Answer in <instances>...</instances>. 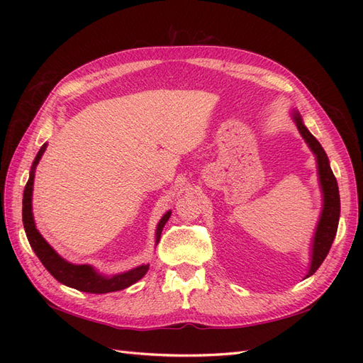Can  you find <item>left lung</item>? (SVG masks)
Instances as JSON below:
<instances>
[{"instance_id":"8db88e82","label":"left lung","mask_w":363,"mask_h":363,"mask_svg":"<svg viewBox=\"0 0 363 363\" xmlns=\"http://www.w3.org/2000/svg\"><path fill=\"white\" fill-rule=\"evenodd\" d=\"M294 119L298 127L301 136L309 144L311 150L315 152L318 160V172H320V182L324 192V208L321 213L320 224H318L315 239H313V251H312V265L309 274L306 277L312 276V274L321 267V263L327 257L328 251L333 244V239L336 236L337 223H339V212H340V200H339V188L335 174L328 164V159L325 151L323 150L321 144L315 139V136L307 130L303 124L301 116L298 113H294Z\"/></svg>"}]
</instances>
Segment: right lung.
I'll return each mask as SVG.
<instances>
[{"label": "right lung", "mask_w": 363, "mask_h": 363, "mask_svg": "<svg viewBox=\"0 0 363 363\" xmlns=\"http://www.w3.org/2000/svg\"><path fill=\"white\" fill-rule=\"evenodd\" d=\"M47 145H42L39 152L35 157V162L31 164V172L30 179L26 184L24 189V199H23V223L26 228V235L28 242L36 252V256L42 262V265L47 268V271L57 281L67 284L69 288H74L82 292H89V294H107V292H115L125 289L131 284L140 280L145 276L148 271V265H142L128 272L119 274V276H113L111 279H106L100 276L92 267L89 265H72V263L63 260L56 251H54L45 239L40 236V233L36 230L35 219H33L31 212V194H33V180H35V168L39 163L43 151H45ZM171 216V212L164 215L157 225V233H156V242H159L160 233L163 230V225Z\"/></svg>", "instance_id": "obj_1"}]
</instances>
